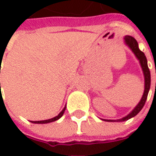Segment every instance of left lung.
<instances>
[{
  "instance_id": "1",
  "label": "left lung",
  "mask_w": 156,
  "mask_h": 156,
  "mask_svg": "<svg viewBox=\"0 0 156 156\" xmlns=\"http://www.w3.org/2000/svg\"><path fill=\"white\" fill-rule=\"evenodd\" d=\"M124 41L127 45L129 46L130 48V49L132 50V52L135 54V55L136 58L139 60L140 64H141V69L143 71V75H144V80H145V87H144V93L143 95L141 97V101L138 104L136 105L135 108L129 113L127 116L123 117L122 119H118V120H104V121H108V122H125V121H128L130 118L135 116L141 110V108H143V106L145 104L146 101H147V94H148V91H149V88H150V71L149 69L147 67V58L145 56L144 53L141 51L139 49V47H138V42L136 41V40L130 36V35H126L124 37Z\"/></svg>"
}]
</instances>
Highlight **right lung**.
<instances>
[{
	"instance_id": "right-lung-1",
	"label": "right lung",
	"mask_w": 156,
	"mask_h": 156,
	"mask_svg": "<svg viewBox=\"0 0 156 156\" xmlns=\"http://www.w3.org/2000/svg\"><path fill=\"white\" fill-rule=\"evenodd\" d=\"M0 85H1V83H0ZM65 109H66V107L62 109V111L57 115V116L55 117H54V118H52V119H48V120H44V121H37V122H33V123H38V124H43V123H49V122H55V121H57L58 119H60L61 117L63 115V114H64V111H65Z\"/></svg>"
}]
</instances>
